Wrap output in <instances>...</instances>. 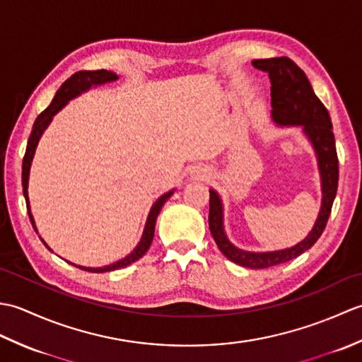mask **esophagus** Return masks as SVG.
<instances>
[{
	"mask_svg": "<svg viewBox=\"0 0 362 362\" xmlns=\"http://www.w3.org/2000/svg\"><path fill=\"white\" fill-rule=\"evenodd\" d=\"M201 174H202V175H206V169H201Z\"/></svg>",
	"mask_w": 362,
	"mask_h": 362,
	"instance_id": "1",
	"label": "esophagus"
}]
</instances>
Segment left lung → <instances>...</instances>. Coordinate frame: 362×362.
<instances>
[{"label": "left lung", "instance_id": "obj_1", "mask_svg": "<svg viewBox=\"0 0 362 362\" xmlns=\"http://www.w3.org/2000/svg\"><path fill=\"white\" fill-rule=\"evenodd\" d=\"M252 65L269 74L271 79V105L272 119L276 126L291 127L300 126L306 140L313 146L316 153L322 202L317 219L311 232L302 241L286 249L271 252H250L236 247L228 240L224 227V205L216 189H210V232L216 241L219 250L224 255L243 267L264 269L276 266L302 255L316 243L332 213V206L339 180V165H337L336 143L333 124L328 110L314 93L311 83L305 73L288 57H272L253 60Z\"/></svg>", "mask_w": 362, "mask_h": 362}]
</instances>
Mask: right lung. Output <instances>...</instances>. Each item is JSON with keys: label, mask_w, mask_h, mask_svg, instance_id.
I'll use <instances>...</instances> for the list:
<instances>
[{"label": "right lung", "mask_w": 362, "mask_h": 362, "mask_svg": "<svg viewBox=\"0 0 362 362\" xmlns=\"http://www.w3.org/2000/svg\"><path fill=\"white\" fill-rule=\"evenodd\" d=\"M119 76L113 71H107V70H98V71H78L74 73L70 79H66L62 87L57 90L56 96L51 101V104L46 107V109L38 115L34 126H33V132H30V136L28 140V146H26V153H25V158H23V168H21V185H23V194H25L26 199V206H28V214H29V219L33 222V227L37 232V227H35V221L33 213H30V204H29V196H28V187H29V173H30V165H33V160H34V153L35 149L38 146V141H40V138L43 135V132L51 124V121L54 118V115H57L60 110L64 109V107L68 104V101H71V99L81 96L82 93H86L90 88L98 87V86H104V83H109V82H115L118 81ZM175 188L169 189L168 193L161 194L156 202L152 204L149 214H148V219H146V224H144V230H143V235H141V240L140 243L136 244V247L126 255L124 258H121L118 261H115L112 264H107L103 267H87V266H78L74 263H68L82 269V271H88V272H96V274H101V272H110V271H117V269L121 267H126L129 264L135 263L136 259H140L148 249L151 247V243L153 240V232H156V221L158 213L161 210V206L165 205V202L168 201L169 197L174 194ZM38 233V232H37ZM42 240V238H40ZM43 241V240H42ZM43 244L46 247L49 249V245L43 241ZM51 250V249H49ZM52 252V250H51Z\"/></svg>", "instance_id": "1"}]
</instances>
